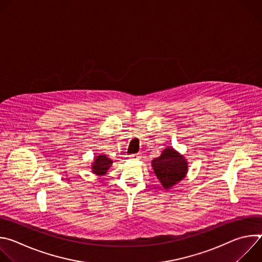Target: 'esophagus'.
Here are the masks:
<instances>
[{
    "label": "esophagus",
    "mask_w": 262,
    "mask_h": 262,
    "mask_svg": "<svg viewBox=\"0 0 262 262\" xmlns=\"http://www.w3.org/2000/svg\"><path fill=\"white\" fill-rule=\"evenodd\" d=\"M129 158H130V159H133V160H139V158H140V155H139V154H136V155H130V156H129Z\"/></svg>",
    "instance_id": "34e87169"
}]
</instances>
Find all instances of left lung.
<instances>
[{
    "label": "left lung",
    "instance_id": "left-lung-1",
    "mask_svg": "<svg viewBox=\"0 0 262 262\" xmlns=\"http://www.w3.org/2000/svg\"><path fill=\"white\" fill-rule=\"evenodd\" d=\"M152 167L165 189H170L180 181L188 171V163L184 158L171 147L166 148L161 157L152 161Z\"/></svg>",
    "mask_w": 262,
    "mask_h": 262
}]
</instances>
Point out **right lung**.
Segmentation results:
<instances>
[{
    "label": "right lung",
    "mask_w": 262,
    "mask_h": 262,
    "mask_svg": "<svg viewBox=\"0 0 262 262\" xmlns=\"http://www.w3.org/2000/svg\"><path fill=\"white\" fill-rule=\"evenodd\" d=\"M112 163L113 162H112L110 159H107L105 156H98L96 157L95 162L93 163L92 170L96 175H103L106 173Z\"/></svg>",
    "instance_id": "obj_1"
}]
</instances>
